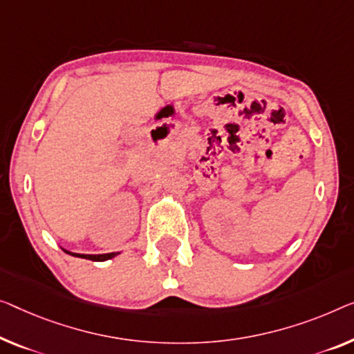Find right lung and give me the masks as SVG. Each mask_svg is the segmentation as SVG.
<instances>
[{
  "label": "right lung",
  "mask_w": 354,
  "mask_h": 354,
  "mask_svg": "<svg viewBox=\"0 0 354 354\" xmlns=\"http://www.w3.org/2000/svg\"><path fill=\"white\" fill-rule=\"evenodd\" d=\"M66 252V254H71L75 257H84V259H91V261H97V262H103V261H108V259H113V257H115L118 254H120V252H108V254H79V252H71L68 250H63Z\"/></svg>",
  "instance_id": "obj_1"
}]
</instances>
